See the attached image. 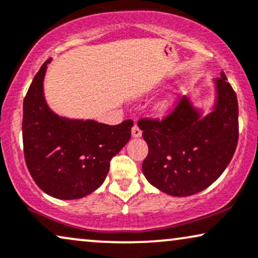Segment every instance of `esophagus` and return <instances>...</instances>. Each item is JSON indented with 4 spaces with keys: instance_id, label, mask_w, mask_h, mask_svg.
Wrapping results in <instances>:
<instances>
[{
    "instance_id": "1",
    "label": "esophagus",
    "mask_w": 258,
    "mask_h": 258,
    "mask_svg": "<svg viewBox=\"0 0 258 258\" xmlns=\"http://www.w3.org/2000/svg\"><path fill=\"white\" fill-rule=\"evenodd\" d=\"M132 137L133 138H139V137H142V130H140L137 125L133 126L132 128Z\"/></svg>"
}]
</instances>
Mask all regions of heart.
Listing matches in <instances>:
<instances>
[{"label":"heart","instance_id":"heart-1","mask_svg":"<svg viewBox=\"0 0 258 258\" xmlns=\"http://www.w3.org/2000/svg\"><path fill=\"white\" fill-rule=\"evenodd\" d=\"M174 107V99L171 96L165 97L161 101H158L155 106V112L158 114V115H165L168 114Z\"/></svg>","mask_w":258,"mask_h":258}]
</instances>
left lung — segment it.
Returning <instances> with one entry per match:
<instances>
[{"label":"left lung","instance_id":"obj_1","mask_svg":"<svg viewBox=\"0 0 258 258\" xmlns=\"http://www.w3.org/2000/svg\"><path fill=\"white\" fill-rule=\"evenodd\" d=\"M210 113L183 96L162 121L139 120L149 146L143 174L153 187L174 197L204 190L226 169L238 143V101L224 73L213 80Z\"/></svg>","mask_w":258,"mask_h":258}]
</instances>
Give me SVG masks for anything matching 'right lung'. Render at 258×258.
<instances>
[{"label": "right lung", "mask_w": 258, "mask_h": 258, "mask_svg": "<svg viewBox=\"0 0 258 258\" xmlns=\"http://www.w3.org/2000/svg\"><path fill=\"white\" fill-rule=\"evenodd\" d=\"M50 61L41 65L24 100L25 159L29 174L42 191L60 200H75L103 183L110 159L131 138L133 121L125 120L110 126L54 113L44 95Z\"/></svg>", "instance_id": "1"}]
</instances>
